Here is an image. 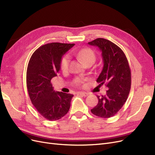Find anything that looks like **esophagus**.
<instances>
[{
  "instance_id": "1",
  "label": "esophagus",
  "mask_w": 155,
  "mask_h": 155,
  "mask_svg": "<svg viewBox=\"0 0 155 155\" xmlns=\"http://www.w3.org/2000/svg\"><path fill=\"white\" fill-rule=\"evenodd\" d=\"M78 95H81V96H88V93H87V92H78L77 93Z\"/></svg>"
}]
</instances>
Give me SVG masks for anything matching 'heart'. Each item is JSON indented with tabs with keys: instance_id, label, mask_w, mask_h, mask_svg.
Returning <instances> with one entry per match:
<instances>
[{
	"instance_id": "1",
	"label": "heart",
	"mask_w": 155,
	"mask_h": 155,
	"mask_svg": "<svg viewBox=\"0 0 155 155\" xmlns=\"http://www.w3.org/2000/svg\"><path fill=\"white\" fill-rule=\"evenodd\" d=\"M72 53L77 56L81 61L86 64L88 63H94L96 60V54L91 48H83L79 50H75L72 51ZM70 62V57L68 55H65L61 59L60 63V67L63 71H67ZM76 83L79 85L81 83L80 79H76Z\"/></svg>"
}]
</instances>
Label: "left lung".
<instances>
[{"label": "left lung", "instance_id": "left-lung-1", "mask_svg": "<svg viewBox=\"0 0 155 155\" xmlns=\"http://www.w3.org/2000/svg\"><path fill=\"white\" fill-rule=\"evenodd\" d=\"M101 51L104 67L96 81L105 84V96H97L98 104L92 113L103 118L114 116L125 104L130 90L131 73L126 56L119 46L112 42L97 38L88 43Z\"/></svg>", "mask_w": 155, "mask_h": 155}]
</instances>
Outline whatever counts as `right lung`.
I'll list each match as a JSON object with an SVG mask.
<instances>
[{"instance_id": "add662e5", "label": "right lung", "mask_w": 155, "mask_h": 155, "mask_svg": "<svg viewBox=\"0 0 155 155\" xmlns=\"http://www.w3.org/2000/svg\"><path fill=\"white\" fill-rule=\"evenodd\" d=\"M75 44L51 43L37 49L29 61L26 85L30 100L39 113L50 121L67 114L73 94L55 92L51 79L57 76L62 56Z\"/></svg>"}]
</instances>
